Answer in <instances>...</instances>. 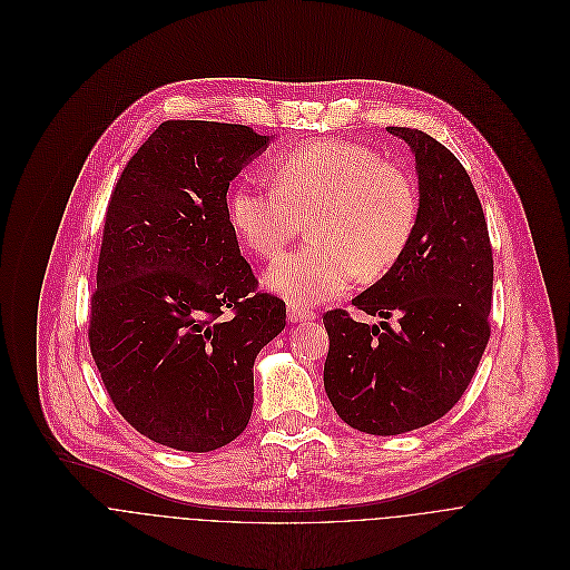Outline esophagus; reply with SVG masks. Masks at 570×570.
Returning a JSON list of instances; mask_svg holds the SVG:
<instances>
[{
    "label": "esophagus",
    "mask_w": 570,
    "mask_h": 570,
    "mask_svg": "<svg viewBox=\"0 0 570 570\" xmlns=\"http://www.w3.org/2000/svg\"><path fill=\"white\" fill-rule=\"evenodd\" d=\"M287 314H289V321H294V323H309L316 318L314 309H309L305 305H296V303H289Z\"/></svg>",
    "instance_id": "1"
}]
</instances>
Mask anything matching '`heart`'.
Returning a JSON list of instances; mask_svg holds the SVG:
<instances>
[{"label": "heart", "mask_w": 570, "mask_h": 570, "mask_svg": "<svg viewBox=\"0 0 570 570\" xmlns=\"http://www.w3.org/2000/svg\"><path fill=\"white\" fill-rule=\"evenodd\" d=\"M274 184H239L228 217L254 254L276 256L307 219L318 244L276 258L265 283L294 303L342 294L357 274L384 276L410 245L419 219L406 173L357 142L318 140L276 158Z\"/></svg>", "instance_id": "1"}]
</instances>
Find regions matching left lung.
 <instances>
[{
  "label": "left lung",
  "instance_id": "1",
  "mask_svg": "<svg viewBox=\"0 0 570 570\" xmlns=\"http://www.w3.org/2000/svg\"><path fill=\"white\" fill-rule=\"evenodd\" d=\"M404 138L419 175V219L404 256L351 301L323 316L328 333L325 391L342 421L366 434L423 428L468 391L489 342L493 256L474 184L441 142L419 129ZM399 316V326L385 321Z\"/></svg>",
  "mask_w": 570,
  "mask_h": 570
}]
</instances>
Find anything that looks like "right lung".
<instances>
[{"label":"right lung","instance_id":"right-lung-1","mask_svg":"<svg viewBox=\"0 0 570 570\" xmlns=\"http://www.w3.org/2000/svg\"><path fill=\"white\" fill-rule=\"evenodd\" d=\"M267 142L245 125L166 120L107 204L89 351L125 421L173 450L210 452L244 432L254 357L285 328V303L258 292L226 202Z\"/></svg>","mask_w":570,"mask_h":570}]
</instances>
